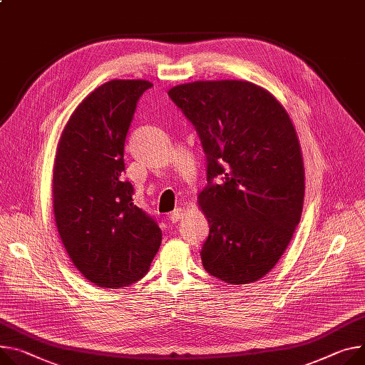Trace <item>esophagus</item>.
Here are the masks:
<instances>
[{
  "instance_id": "obj_1",
  "label": "esophagus",
  "mask_w": 365,
  "mask_h": 365,
  "mask_svg": "<svg viewBox=\"0 0 365 365\" xmlns=\"http://www.w3.org/2000/svg\"><path fill=\"white\" fill-rule=\"evenodd\" d=\"M182 215H184V209H182V207H177L175 210H173V212H171V215H170V220H171L173 223H177V222L182 217Z\"/></svg>"
}]
</instances>
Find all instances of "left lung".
Returning <instances> with one entry per match:
<instances>
[{
  "label": "left lung",
  "mask_w": 365,
  "mask_h": 365,
  "mask_svg": "<svg viewBox=\"0 0 365 365\" xmlns=\"http://www.w3.org/2000/svg\"><path fill=\"white\" fill-rule=\"evenodd\" d=\"M168 95L207 158L209 185L199 194L210 228L203 266L227 284L257 282L285 253L302 213L304 162L288 112L245 80L184 83ZM216 176L220 185L211 182Z\"/></svg>",
  "instance_id": "8db88e82"
}]
</instances>
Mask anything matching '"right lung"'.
<instances>
[{"label":"right lung","instance_id":"1","mask_svg":"<svg viewBox=\"0 0 365 365\" xmlns=\"http://www.w3.org/2000/svg\"><path fill=\"white\" fill-rule=\"evenodd\" d=\"M148 80H110L83 99L57 146L53 216L77 270L96 287L120 289L143 277L162 231L135 206L124 181V143Z\"/></svg>","mask_w":365,"mask_h":365}]
</instances>
